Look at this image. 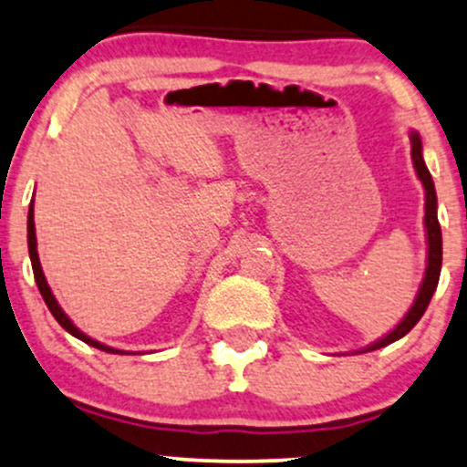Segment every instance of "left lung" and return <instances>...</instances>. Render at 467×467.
<instances>
[{
  "label": "left lung",
  "mask_w": 467,
  "mask_h": 467,
  "mask_svg": "<svg viewBox=\"0 0 467 467\" xmlns=\"http://www.w3.org/2000/svg\"><path fill=\"white\" fill-rule=\"evenodd\" d=\"M410 143H412V163H414V171H417L419 179H421L423 188H425V233H428V268H425V276H423V284L419 288L417 299H414L412 308L408 310V315L403 317V321L399 324L390 335H386L383 339H379L372 346H368L363 352H370V350H379V348L388 346V343L401 339L406 337L414 326L419 324V319L423 317L425 308H428L430 299H432L434 290H437L439 284V275H441V257H443V250H441V225H439L437 219V191H434V182L430 177L428 166H425L423 155H421V137L419 132H412L410 135Z\"/></svg>",
  "instance_id": "left-lung-1"
}]
</instances>
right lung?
<instances>
[{"instance_id":"obj_1","label":"right lung","mask_w":467,"mask_h":467,"mask_svg":"<svg viewBox=\"0 0 467 467\" xmlns=\"http://www.w3.org/2000/svg\"><path fill=\"white\" fill-rule=\"evenodd\" d=\"M28 253H30V264H33V273H35V281H37V288L42 292L46 306H48V310L53 312V317L57 319V324L64 327L66 332H70V335L77 337V339H81L84 343H88V346L97 348V350H104V352H112V355H124L121 350H115V348H109L104 346V343L90 339L88 335H84V332L79 330V327L73 326V321L68 319V317L64 315V310L59 308L57 299L53 296V292H50L48 284H46V276L42 273V264H39V257H37V239H35V222H33V203H30V210H28Z\"/></svg>"}]
</instances>
